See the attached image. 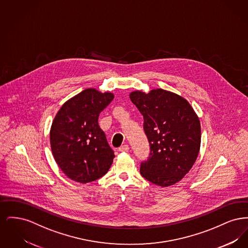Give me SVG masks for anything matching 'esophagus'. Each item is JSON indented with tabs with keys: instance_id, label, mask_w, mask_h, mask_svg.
<instances>
[{
	"instance_id": "obj_1",
	"label": "esophagus",
	"mask_w": 248,
	"mask_h": 248,
	"mask_svg": "<svg viewBox=\"0 0 248 248\" xmlns=\"http://www.w3.org/2000/svg\"><path fill=\"white\" fill-rule=\"evenodd\" d=\"M128 151H129V146L128 145H122L119 148V152H122V153H127Z\"/></svg>"
}]
</instances>
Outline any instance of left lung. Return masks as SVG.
Returning <instances> with one entry per match:
<instances>
[{
	"label": "left lung",
	"mask_w": 248,
	"mask_h": 248,
	"mask_svg": "<svg viewBox=\"0 0 248 248\" xmlns=\"http://www.w3.org/2000/svg\"><path fill=\"white\" fill-rule=\"evenodd\" d=\"M140 111L150 154L140 164L142 177L155 185L167 187L181 180L199 154L201 125L189 102L164 89L130 94Z\"/></svg>",
	"instance_id": "8db88e82"
}]
</instances>
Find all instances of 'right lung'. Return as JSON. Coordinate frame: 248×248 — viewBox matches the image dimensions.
Returning <instances> with one entry per match:
<instances>
[{
  "mask_svg": "<svg viewBox=\"0 0 248 248\" xmlns=\"http://www.w3.org/2000/svg\"><path fill=\"white\" fill-rule=\"evenodd\" d=\"M113 97L111 93L85 89L61 107L54 119L52 153L63 173L74 181H94L111 166L115 155L98 125V116Z\"/></svg>",
  "mask_w": 248,
  "mask_h": 248,
  "instance_id": "obj_1",
  "label": "right lung"
}]
</instances>
